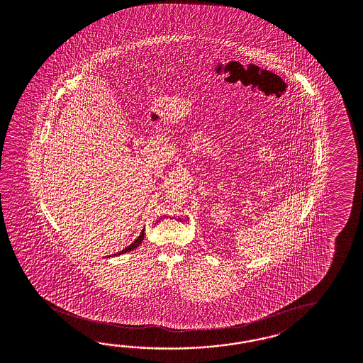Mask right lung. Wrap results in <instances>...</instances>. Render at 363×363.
Instances as JSON below:
<instances>
[{
	"label": "right lung",
	"instance_id": "right-lung-1",
	"mask_svg": "<svg viewBox=\"0 0 363 363\" xmlns=\"http://www.w3.org/2000/svg\"><path fill=\"white\" fill-rule=\"evenodd\" d=\"M144 231H145V230H143V231H141L140 236H138V239H136V240H135L132 245H128L127 248H124L123 251H120V252H118V254H116L115 256L121 255V254H125V252H129V251H132V250L138 248V245H141V242L144 240Z\"/></svg>",
	"mask_w": 363,
	"mask_h": 363
}]
</instances>
